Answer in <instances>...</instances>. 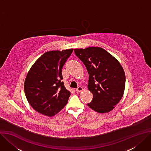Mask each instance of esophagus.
<instances>
[{
	"mask_svg": "<svg viewBox=\"0 0 151 151\" xmlns=\"http://www.w3.org/2000/svg\"><path fill=\"white\" fill-rule=\"evenodd\" d=\"M83 87H78L76 89V91L77 93H79V92H81L82 91H83Z\"/></svg>",
	"mask_w": 151,
	"mask_h": 151,
	"instance_id": "obj_1",
	"label": "esophagus"
}]
</instances>
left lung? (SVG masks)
I'll return each mask as SVG.
<instances>
[{
	"mask_svg": "<svg viewBox=\"0 0 151 151\" xmlns=\"http://www.w3.org/2000/svg\"><path fill=\"white\" fill-rule=\"evenodd\" d=\"M74 52L89 74L88 88L93 97L87 105L100 113L111 111L125 90V74L122 65L101 47L75 49Z\"/></svg>",
	"mask_w": 151,
	"mask_h": 151,
	"instance_id": "obj_1",
	"label": "left lung"
}]
</instances>
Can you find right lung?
Instances as JSON below:
<instances>
[{
  "label": "right lung",
  "instance_id": "right-lung-1",
  "mask_svg": "<svg viewBox=\"0 0 151 151\" xmlns=\"http://www.w3.org/2000/svg\"><path fill=\"white\" fill-rule=\"evenodd\" d=\"M73 50L71 49L45 53L27 74L24 84L26 97L39 113L51 117L67 104L70 93L61 81L62 68Z\"/></svg>",
  "mask_w": 151,
  "mask_h": 151
}]
</instances>
